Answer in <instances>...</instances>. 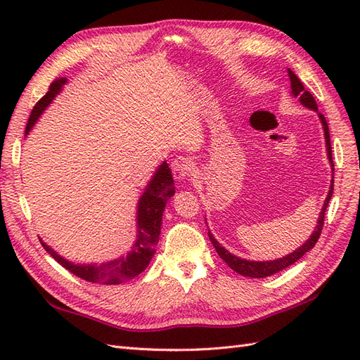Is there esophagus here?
I'll use <instances>...</instances> for the list:
<instances>
[{
  "mask_svg": "<svg viewBox=\"0 0 360 360\" xmlns=\"http://www.w3.org/2000/svg\"><path fill=\"white\" fill-rule=\"evenodd\" d=\"M171 171H172V176L176 180L179 181H184L191 177V172H192V163L189 159L179 156L174 159L172 165H171Z\"/></svg>",
  "mask_w": 360,
  "mask_h": 360,
  "instance_id": "esophagus-1",
  "label": "esophagus"
}]
</instances>
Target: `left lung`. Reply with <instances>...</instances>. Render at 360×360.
<instances>
[{
  "label": "left lung",
  "instance_id": "obj_1",
  "mask_svg": "<svg viewBox=\"0 0 360 360\" xmlns=\"http://www.w3.org/2000/svg\"><path fill=\"white\" fill-rule=\"evenodd\" d=\"M287 73H288V78H290V84H291V96L292 97H299V102L304 106L308 108V110L317 112L319 118H320V123L323 126V132H324V141H326V151H328V159H329V163H330V168H332V172H333V160H332V147H330V135H329V126H328V122H326V118L323 114L319 112V106L317 103H315V99L312 97V94L309 91L304 90L303 84L300 82V79L297 78L296 75H294V72L291 69H287ZM332 193H333V177L330 180V188H329V193L328 197H326L324 200V204L321 207V212L319 214V219H317V225H315L312 234L309 236V238L307 242H304L302 246H299L296 250H292V252H290L288 255L282 257V258H276V259H269V261H252V259H246V258H242V257H237L234 254H231L230 250L225 249L219 242L216 240L214 236L212 234V231L209 230V238L210 242L213 243L214 249L217 255H219L225 263L230 266L234 271H237L238 275L242 276H248V278H267V276H271L278 274V271L284 270L285 267L291 266L296 263L297 259H300L304 254L309 252V250L315 246V243L319 242V237L321 234V230H323V221H324V213H326V209H328V204L332 198Z\"/></svg>",
  "mask_w": 360,
  "mask_h": 360
}]
</instances>
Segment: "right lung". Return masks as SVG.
Returning a JSON list of instances; mask_svg holds the SVG:
<instances>
[{"mask_svg":"<svg viewBox=\"0 0 360 360\" xmlns=\"http://www.w3.org/2000/svg\"><path fill=\"white\" fill-rule=\"evenodd\" d=\"M66 82L68 79H58L51 84L49 91L37 102L30 115L28 124L25 127V136L34 127L40 115L45 112L46 108L60 94ZM174 193H176V188H174L171 168L167 160H163L138 200L135 242L124 255L106 261V263H73V261L60 255L57 250H53L41 238L40 242L53 259L58 261L64 269H68L78 278L102 285L122 284V282L134 279L139 274H143L150 264L151 258H153L156 252V245L160 236L162 216L163 212H165L167 201Z\"/></svg>","mask_w":360,"mask_h":360,"instance_id":"right-lung-1","label":"right lung"}]
</instances>
